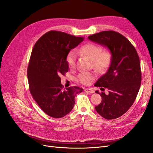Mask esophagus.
Here are the masks:
<instances>
[{"label":"esophagus","mask_w":153,"mask_h":153,"mask_svg":"<svg viewBox=\"0 0 153 153\" xmlns=\"http://www.w3.org/2000/svg\"><path fill=\"white\" fill-rule=\"evenodd\" d=\"M84 91L86 92H89V93H93V92H94V90L91 89V88H87V89H85Z\"/></svg>","instance_id":"1"}]
</instances>
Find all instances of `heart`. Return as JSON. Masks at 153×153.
I'll return each mask as SVG.
<instances>
[{
  "mask_svg": "<svg viewBox=\"0 0 153 153\" xmlns=\"http://www.w3.org/2000/svg\"><path fill=\"white\" fill-rule=\"evenodd\" d=\"M80 52L87 55L92 60V66L98 71L105 69L110 62L111 52L108 50H102L100 46L94 43H87L82 46ZM76 52L71 50L66 57V62L69 68L73 69L76 64ZM94 78V74L91 72L82 71L76 76V80L84 85H89Z\"/></svg>",
  "mask_w": 153,
  "mask_h": 153,
  "instance_id": "1",
  "label": "heart"
}]
</instances>
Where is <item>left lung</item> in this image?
Here are the masks:
<instances>
[{"label": "left lung", "instance_id": "obj_1", "mask_svg": "<svg viewBox=\"0 0 153 153\" xmlns=\"http://www.w3.org/2000/svg\"><path fill=\"white\" fill-rule=\"evenodd\" d=\"M88 38L106 47L111 52L107 71L94 84L101 91H105V87L108 93L96 91L102 100L95 109L106 119L118 118L132 106L139 91L142 80L139 57L130 41L117 32L105 30Z\"/></svg>", "mask_w": 153, "mask_h": 153}]
</instances>
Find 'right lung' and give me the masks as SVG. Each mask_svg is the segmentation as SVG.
Returning <instances> with one entry per match:
<instances>
[{
    "mask_svg": "<svg viewBox=\"0 0 153 153\" xmlns=\"http://www.w3.org/2000/svg\"><path fill=\"white\" fill-rule=\"evenodd\" d=\"M83 40V37L51 30L41 36L32 49L27 69L29 90L50 117L61 118L70 112L76 94L83 91L76 86L64 89L60 77L68 71L67 55Z\"/></svg>",
    "mask_w": 153,
    "mask_h": 153,
    "instance_id": "right-lung-1",
    "label": "right lung"
}]
</instances>
